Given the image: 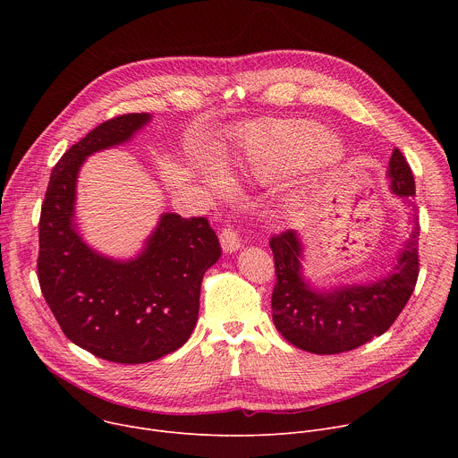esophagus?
Returning a JSON list of instances; mask_svg holds the SVG:
<instances>
[{"label":"esophagus","mask_w":458,"mask_h":458,"mask_svg":"<svg viewBox=\"0 0 458 458\" xmlns=\"http://www.w3.org/2000/svg\"><path fill=\"white\" fill-rule=\"evenodd\" d=\"M219 241H221V248L225 253H235L241 248V239H239L237 232L232 228H225L221 232Z\"/></svg>","instance_id":"1"}]
</instances>
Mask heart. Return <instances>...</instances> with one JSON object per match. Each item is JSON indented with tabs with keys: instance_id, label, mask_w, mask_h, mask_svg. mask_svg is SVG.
Returning a JSON list of instances; mask_svg holds the SVG:
<instances>
[{
	"instance_id": "b5f03b06",
	"label": "heart",
	"mask_w": 458,
	"mask_h": 458,
	"mask_svg": "<svg viewBox=\"0 0 458 458\" xmlns=\"http://www.w3.org/2000/svg\"><path fill=\"white\" fill-rule=\"evenodd\" d=\"M337 156L339 143L330 132L315 124H302L259 138L251 150V165L260 175L276 177L326 163ZM201 174L214 191H223L230 184L228 175L217 165L205 168Z\"/></svg>"
}]
</instances>
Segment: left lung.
Here are the masks:
<instances>
[{
  "mask_svg": "<svg viewBox=\"0 0 458 458\" xmlns=\"http://www.w3.org/2000/svg\"><path fill=\"white\" fill-rule=\"evenodd\" d=\"M386 177L389 191L413 207L415 179L399 148L391 154ZM297 230L272 237L277 284L272 317L277 332L295 348L317 355L355 350L382 335L410 301L419 277V221L411 214V233L397 251L394 267L369 283L318 286L304 276L306 244Z\"/></svg>",
  "mask_w": 458,
  "mask_h": 458,
  "instance_id": "left-lung-1",
  "label": "left lung"
}]
</instances>
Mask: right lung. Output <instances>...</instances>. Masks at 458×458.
<instances>
[{
    "label": "right lung",
    "mask_w": 458,
    "mask_h": 458,
    "mask_svg": "<svg viewBox=\"0 0 458 458\" xmlns=\"http://www.w3.org/2000/svg\"><path fill=\"white\" fill-rule=\"evenodd\" d=\"M150 121V114L119 115L72 145L52 170L39 219L38 277L48 308L74 344L119 364L157 360L188 341L203 276L221 257L205 217L170 212L128 259L101 253L83 239L76 217L83 163L132 141Z\"/></svg>",
    "instance_id": "add662e5"
}]
</instances>
